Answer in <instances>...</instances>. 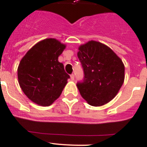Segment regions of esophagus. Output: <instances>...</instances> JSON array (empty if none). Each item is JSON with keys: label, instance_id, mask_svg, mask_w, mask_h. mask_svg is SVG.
I'll return each mask as SVG.
<instances>
[{"label": "esophagus", "instance_id": "34e87169", "mask_svg": "<svg viewBox=\"0 0 147 147\" xmlns=\"http://www.w3.org/2000/svg\"><path fill=\"white\" fill-rule=\"evenodd\" d=\"M70 78H71V80H75V75H74V74H71Z\"/></svg>", "mask_w": 147, "mask_h": 147}]
</instances>
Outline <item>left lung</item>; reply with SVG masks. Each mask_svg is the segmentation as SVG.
I'll use <instances>...</instances> for the list:
<instances>
[{"instance_id":"obj_1","label":"left lung","mask_w":147,"mask_h":147,"mask_svg":"<svg viewBox=\"0 0 147 147\" xmlns=\"http://www.w3.org/2000/svg\"><path fill=\"white\" fill-rule=\"evenodd\" d=\"M78 57L84 78L77 86L81 96L92 106L111 100L124 81L122 60L106 45L90 41L79 47Z\"/></svg>"}]
</instances>
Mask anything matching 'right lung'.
I'll return each mask as SVG.
<instances>
[{
  "instance_id": "obj_1",
  "label": "right lung",
  "mask_w": 147,
  "mask_h": 147,
  "mask_svg": "<svg viewBox=\"0 0 147 147\" xmlns=\"http://www.w3.org/2000/svg\"><path fill=\"white\" fill-rule=\"evenodd\" d=\"M65 45L46 39L34 45L22 58L18 67L20 87L35 103L50 105L60 96L70 77L58 61Z\"/></svg>"
}]
</instances>
